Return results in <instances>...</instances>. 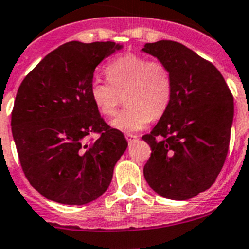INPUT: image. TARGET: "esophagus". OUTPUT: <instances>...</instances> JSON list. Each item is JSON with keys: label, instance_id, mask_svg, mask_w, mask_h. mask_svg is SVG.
<instances>
[{"label": "esophagus", "instance_id": "esophagus-1", "mask_svg": "<svg viewBox=\"0 0 249 249\" xmlns=\"http://www.w3.org/2000/svg\"><path fill=\"white\" fill-rule=\"evenodd\" d=\"M125 137H126V140L129 143H134L135 141H137V136L134 134H125Z\"/></svg>", "mask_w": 249, "mask_h": 249}]
</instances>
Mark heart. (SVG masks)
Segmentation results:
<instances>
[{
  "instance_id": "b5f03b06",
  "label": "heart",
  "mask_w": 249,
  "mask_h": 249,
  "mask_svg": "<svg viewBox=\"0 0 249 249\" xmlns=\"http://www.w3.org/2000/svg\"><path fill=\"white\" fill-rule=\"evenodd\" d=\"M108 83L93 81L90 96L96 109L105 117L117 112L122 96L126 107L110 122L114 129L135 132L168 109L173 80L166 66L137 54H124L106 67Z\"/></svg>"
}]
</instances>
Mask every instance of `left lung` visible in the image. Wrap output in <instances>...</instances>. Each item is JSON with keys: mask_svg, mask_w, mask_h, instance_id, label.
<instances>
[{"mask_svg": "<svg viewBox=\"0 0 249 249\" xmlns=\"http://www.w3.org/2000/svg\"><path fill=\"white\" fill-rule=\"evenodd\" d=\"M142 52L169 69L168 109L142 140L152 153L143 168L149 187L164 198L185 201L215 182L226 159L233 97L220 71L182 43H146Z\"/></svg>", "mask_w": 249, "mask_h": 249, "instance_id": "8db88e82", "label": "left lung"}]
</instances>
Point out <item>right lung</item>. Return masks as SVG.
Wrapping results in <instances>:
<instances>
[{
	"label": "right lung",
	"instance_id": "right-lung-1",
	"mask_svg": "<svg viewBox=\"0 0 249 249\" xmlns=\"http://www.w3.org/2000/svg\"><path fill=\"white\" fill-rule=\"evenodd\" d=\"M119 43L71 41L48 53L19 86L12 134L30 185L45 198L83 206L107 191L127 147L90 96L93 73ZM97 132L100 137L88 140Z\"/></svg>",
	"mask_w": 249,
	"mask_h": 249
}]
</instances>
